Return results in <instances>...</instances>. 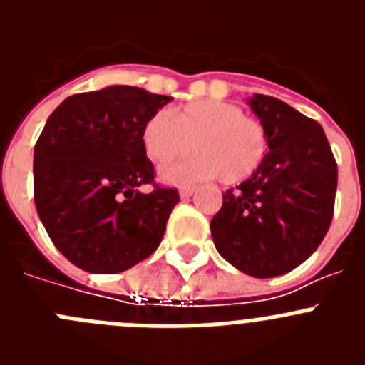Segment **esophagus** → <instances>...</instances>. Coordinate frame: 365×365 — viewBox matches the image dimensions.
Returning <instances> with one entry per match:
<instances>
[{
  "label": "esophagus",
  "mask_w": 365,
  "mask_h": 365,
  "mask_svg": "<svg viewBox=\"0 0 365 365\" xmlns=\"http://www.w3.org/2000/svg\"><path fill=\"white\" fill-rule=\"evenodd\" d=\"M193 193H195V188H192V186H182V188L179 190L180 199H190Z\"/></svg>",
  "instance_id": "34e87169"
}]
</instances>
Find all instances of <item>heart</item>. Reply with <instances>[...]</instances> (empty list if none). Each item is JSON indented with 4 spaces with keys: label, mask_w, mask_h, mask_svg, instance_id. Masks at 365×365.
Here are the masks:
<instances>
[{
    "label": "heart",
    "mask_w": 365,
    "mask_h": 365,
    "mask_svg": "<svg viewBox=\"0 0 365 365\" xmlns=\"http://www.w3.org/2000/svg\"><path fill=\"white\" fill-rule=\"evenodd\" d=\"M144 153L155 164H166L190 151L182 163L160 170L170 185L222 179L240 182L252 175L265 159L269 138L256 118L245 117L240 106L221 100H197L170 113H155L144 122Z\"/></svg>",
    "instance_id": "heart-1"
}]
</instances>
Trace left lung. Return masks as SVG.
<instances>
[{
    "label": "left lung",
    "instance_id": "left-lung-1",
    "mask_svg": "<svg viewBox=\"0 0 365 365\" xmlns=\"http://www.w3.org/2000/svg\"><path fill=\"white\" fill-rule=\"evenodd\" d=\"M269 138L252 175L222 193L210 222L217 252L241 272L274 278L312 256L333 219L338 168L322 125L283 100H247Z\"/></svg>",
    "mask_w": 365,
    "mask_h": 365
}]
</instances>
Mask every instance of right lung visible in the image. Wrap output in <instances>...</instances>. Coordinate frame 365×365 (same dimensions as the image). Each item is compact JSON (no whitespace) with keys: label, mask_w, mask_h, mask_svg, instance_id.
Returning <instances> with one entry per match:
<instances>
[{"label":"right lung","mask_w":365,"mask_h":365,"mask_svg":"<svg viewBox=\"0 0 365 365\" xmlns=\"http://www.w3.org/2000/svg\"><path fill=\"white\" fill-rule=\"evenodd\" d=\"M172 96L109 86L66 98L34 146V202L54 247L91 274L131 269L163 241L179 193L155 186L143 125Z\"/></svg>","instance_id":"add662e5"}]
</instances>
